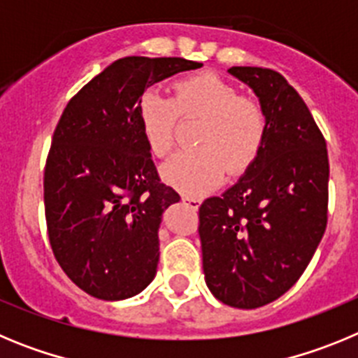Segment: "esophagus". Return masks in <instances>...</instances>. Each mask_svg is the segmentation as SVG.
I'll return each mask as SVG.
<instances>
[{
	"label": "esophagus",
	"instance_id": "obj_1",
	"mask_svg": "<svg viewBox=\"0 0 358 358\" xmlns=\"http://www.w3.org/2000/svg\"><path fill=\"white\" fill-rule=\"evenodd\" d=\"M181 199H182V201H185V202H188L189 206L194 208V210H197V208L201 206V201H199L197 197H192V195H181Z\"/></svg>",
	"mask_w": 358,
	"mask_h": 358
}]
</instances>
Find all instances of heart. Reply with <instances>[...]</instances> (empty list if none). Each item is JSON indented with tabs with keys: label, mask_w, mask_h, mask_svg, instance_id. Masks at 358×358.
I'll list each match as a JSON object with an SVG mask.
<instances>
[{
	"label": "heart",
	"mask_w": 358,
	"mask_h": 358,
	"mask_svg": "<svg viewBox=\"0 0 358 358\" xmlns=\"http://www.w3.org/2000/svg\"><path fill=\"white\" fill-rule=\"evenodd\" d=\"M185 120H202L195 132L199 148L182 150L163 166V179L186 195L211 192L245 172L260 156L267 138V113L256 98L242 96L235 85L215 73L186 77L176 94L147 90L138 103V120L148 150L166 157L176 147L177 127Z\"/></svg>",
	"instance_id": "obj_1"
}]
</instances>
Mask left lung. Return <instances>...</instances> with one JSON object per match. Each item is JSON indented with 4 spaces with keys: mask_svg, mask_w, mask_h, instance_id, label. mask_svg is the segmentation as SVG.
I'll return each instance as SVG.
<instances>
[{
    "mask_svg": "<svg viewBox=\"0 0 358 358\" xmlns=\"http://www.w3.org/2000/svg\"><path fill=\"white\" fill-rule=\"evenodd\" d=\"M267 113L255 163L199 208L206 285L218 301L251 310L274 301L305 273L328 222V150L303 98L274 69L233 66Z\"/></svg>",
    "mask_w": 358,
    "mask_h": 358,
    "instance_id": "1",
    "label": "left lung"
}]
</instances>
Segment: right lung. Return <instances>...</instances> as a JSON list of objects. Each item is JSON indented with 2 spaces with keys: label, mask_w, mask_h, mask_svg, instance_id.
<instances>
[{
  "label": "right lung",
  "mask_w": 358,
  "mask_h": 358,
  "mask_svg": "<svg viewBox=\"0 0 358 358\" xmlns=\"http://www.w3.org/2000/svg\"><path fill=\"white\" fill-rule=\"evenodd\" d=\"M201 66L123 57L62 110L44 166V213L55 260L90 296L127 299L156 276L161 215L179 194L161 182L138 103L152 84Z\"/></svg>",
  "instance_id": "obj_1"
}]
</instances>
